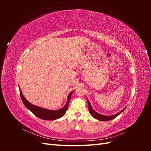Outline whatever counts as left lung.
Instances as JSON below:
<instances>
[{
	"mask_svg": "<svg viewBox=\"0 0 151 151\" xmlns=\"http://www.w3.org/2000/svg\"><path fill=\"white\" fill-rule=\"evenodd\" d=\"M88 107H89V111L90 113V114L91 115H92L94 118H95L97 120H99L100 121H108V120H113L114 119V118H115L117 116H118L120 115V114L121 113H122L123 111L125 110V109H122V111H120L119 113H118L117 114H116V115H112V116H104V115H101V114H99L96 112H95L93 109L92 108V107H91V103L89 101V100H88Z\"/></svg>",
	"mask_w": 151,
	"mask_h": 151,
	"instance_id": "8db88e82",
	"label": "left lung"
}]
</instances>
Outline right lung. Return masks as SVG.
Returning a JSON list of instances; mask_svg holds the SVG:
<instances>
[{
	"mask_svg": "<svg viewBox=\"0 0 151 151\" xmlns=\"http://www.w3.org/2000/svg\"><path fill=\"white\" fill-rule=\"evenodd\" d=\"M19 92H20L21 98L22 99V102H23L24 104L25 105V106L28 109H29V110L32 113H33L35 116L41 118V119H42V120H53L58 119V118H60L65 115L66 113V111L67 110L68 103H69L71 95H72V93H73V91H72V92L69 94H68L67 102L66 104L65 105V106L63 107L60 109H58V110H55V111L48 110V109L40 108L37 106H35V105L32 104L31 103H30L29 101H27V100L25 99L23 94H22V93L21 92V89L19 90Z\"/></svg>",
	"mask_w": 151,
	"mask_h": 151,
	"instance_id": "obj_1",
	"label": "right lung"
}]
</instances>
